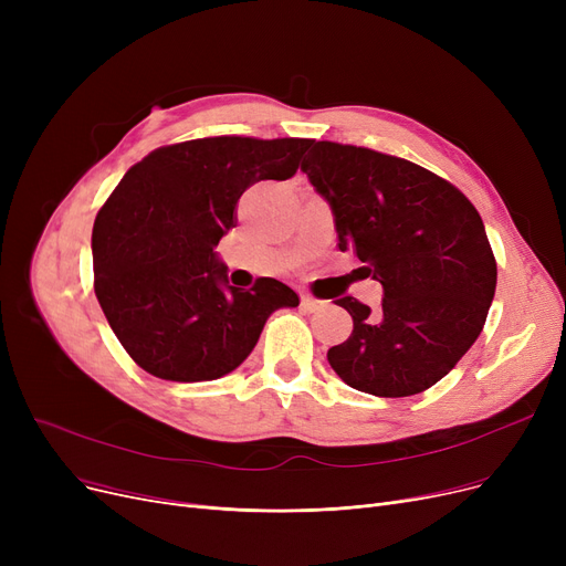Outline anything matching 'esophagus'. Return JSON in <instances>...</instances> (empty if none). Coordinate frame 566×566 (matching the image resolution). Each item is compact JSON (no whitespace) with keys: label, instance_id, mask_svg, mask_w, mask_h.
<instances>
[{"label":"esophagus","instance_id":"1","mask_svg":"<svg viewBox=\"0 0 566 566\" xmlns=\"http://www.w3.org/2000/svg\"><path fill=\"white\" fill-rule=\"evenodd\" d=\"M323 305H325V301H316L314 295H310V293H303V295H301V307H303L305 312H318Z\"/></svg>","mask_w":566,"mask_h":566}]
</instances>
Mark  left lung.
Here are the masks:
<instances>
[{"instance_id":"8db88e82","label":"left lung","mask_w":566,"mask_h":566,"mask_svg":"<svg viewBox=\"0 0 566 566\" xmlns=\"http://www.w3.org/2000/svg\"><path fill=\"white\" fill-rule=\"evenodd\" d=\"M331 203L339 250L382 286L376 312L350 295V337L328 350L337 376L374 397H410L448 376L478 342L497 268L484 222L433 171L371 148L316 142L303 160Z\"/></svg>"}]
</instances>
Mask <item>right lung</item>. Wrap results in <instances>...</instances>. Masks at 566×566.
Masks as SVG:
<instances>
[{
  "mask_svg": "<svg viewBox=\"0 0 566 566\" xmlns=\"http://www.w3.org/2000/svg\"><path fill=\"white\" fill-rule=\"evenodd\" d=\"M314 139L206 137L156 148L126 171L92 233L94 289L116 339L163 380L227 376L298 293L273 277L231 286L218 259L256 181H286Z\"/></svg>",
  "mask_w": 566,
  "mask_h": 566,
  "instance_id": "obj_1",
  "label": "right lung"
}]
</instances>
